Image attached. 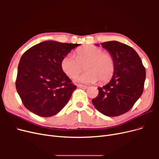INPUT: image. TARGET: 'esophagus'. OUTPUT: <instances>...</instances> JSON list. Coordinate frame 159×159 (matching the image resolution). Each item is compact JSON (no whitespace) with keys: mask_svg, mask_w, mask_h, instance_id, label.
<instances>
[{"mask_svg":"<svg viewBox=\"0 0 159 159\" xmlns=\"http://www.w3.org/2000/svg\"><path fill=\"white\" fill-rule=\"evenodd\" d=\"M77 86H78V88H81V89H87V88H88V86L84 85H81V84H78V85H77Z\"/></svg>","mask_w":159,"mask_h":159,"instance_id":"obj_1","label":"esophagus"}]
</instances>
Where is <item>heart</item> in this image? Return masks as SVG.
<instances>
[{
    "mask_svg": "<svg viewBox=\"0 0 159 159\" xmlns=\"http://www.w3.org/2000/svg\"><path fill=\"white\" fill-rule=\"evenodd\" d=\"M84 66L87 71L74 80L84 84H93L98 80L102 84L107 83L113 78L115 68L112 55L94 46L80 48L75 52V57L69 54L61 61L62 71L71 78L79 74Z\"/></svg>",
    "mask_w": 159,
    "mask_h": 159,
    "instance_id": "1",
    "label": "heart"
}]
</instances>
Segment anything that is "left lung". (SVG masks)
<instances>
[{"instance_id":"1","label":"left lung","mask_w":159,"mask_h":159,"mask_svg":"<svg viewBox=\"0 0 159 159\" xmlns=\"http://www.w3.org/2000/svg\"><path fill=\"white\" fill-rule=\"evenodd\" d=\"M101 44L112 55L115 68L109 82L98 88V95L92 99V103L98 111L106 116H119L129 111L142 95L145 68L131 47L117 41Z\"/></svg>"}]
</instances>
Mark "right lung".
<instances>
[{
    "instance_id": "right-lung-1",
    "label": "right lung",
    "mask_w": 159,
    "mask_h": 159,
    "mask_svg": "<svg viewBox=\"0 0 159 159\" xmlns=\"http://www.w3.org/2000/svg\"><path fill=\"white\" fill-rule=\"evenodd\" d=\"M80 45L48 40L24 53L18 66L16 88L27 109L46 117L64 107L77 87L62 71L61 61Z\"/></svg>"
}]
</instances>
